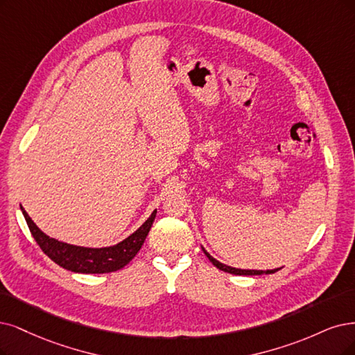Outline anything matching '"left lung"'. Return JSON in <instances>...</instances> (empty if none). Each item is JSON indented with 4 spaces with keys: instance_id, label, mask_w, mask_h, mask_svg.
I'll return each mask as SVG.
<instances>
[{
    "instance_id": "1",
    "label": "left lung",
    "mask_w": 355,
    "mask_h": 355,
    "mask_svg": "<svg viewBox=\"0 0 355 355\" xmlns=\"http://www.w3.org/2000/svg\"><path fill=\"white\" fill-rule=\"evenodd\" d=\"M203 253L207 256V259L212 261V265L216 266L219 270H224V272H228V273H232V275H244V277H253V275H270V273H275L278 272L281 268L278 269H268V270H254V269H237V268H232V266H227L224 263H220V261H218L215 257H212L211 254H209L205 248L202 247Z\"/></svg>"
}]
</instances>
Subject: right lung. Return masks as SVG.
<instances>
[{
    "instance_id": "obj_1",
    "label": "right lung",
    "mask_w": 355,
    "mask_h": 355,
    "mask_svg": "<svg viewBox=\"0 0 355 355\" xmlns=\"http://www.w3.org/2000/svg\"><path fill=\"white\" fill-rule=\"evenodd\" d=\"M21 214L28 222V227L33 239L42 248V252L55 263L64 269L76 273H110L123 269L128 265L146 240L150 227L156 216V209L152 215L143 222L133 234L118 244L110 247H82L69 243H62L55 239H51L44 231L37 228L32 218L20 206Z\"/></svg>"
}]
</instances>
